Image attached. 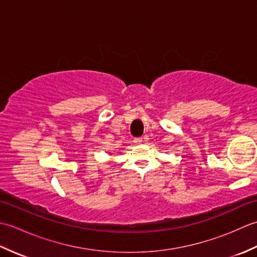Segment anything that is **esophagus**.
Returning <instances> with one entry per match:
<instances>
[{
  "instance_id": "1",
  "label": "esophagus",
  "mask_w": 257,
  "mask_h": 257,
  "mask_svg": "<svg viewBox=\"0 0 257 257\" xmlns=\"http://www.w3.org/2000/svg\"><path fill=\"white\" fill-rule=\"evenodd\" d=\"M134 143L136 145H140L141 143H143V138H136V139H134Z\"/></svg>"
}]
</instances>
